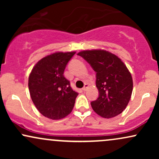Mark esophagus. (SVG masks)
Wrapping results in <instances>:
<instances>
[{"label": "esophagus", "instance_id": "obj_1", "mask_svg": "<svg viewBox=\"0 0 159 159\" xmlns=\"http://www.w3.org/2000/svg\"><path fill=\"white\" fill-rule=\"evenodd\" d=\"M88 86H89L88 84L86 83L85 84H84V87L83 88H82V90H83V91H86V90H87V87H88Z\"/></svg>", "mask_w": 159, "mask_h": 159}]
</instances>
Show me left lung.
I'll return each mask as SVG.
<instances>
[{"label": "left lung", "instance_id": "left-lung-1", "mask_svg": "<svg viewBox=\"0 0 159 159\" xmlns=\"http://www.w3.org/2000/svg\"><path fill=\"white\" fill-rule=\"evenodd\" d=\"M82 57L96 72L98 97L91 106L103 118H112L125 110L133 90L132 75L121 60L105 50L83 51Z\"/></svg>", "mask_w": 159, "mask_h": 159}]
</instances>
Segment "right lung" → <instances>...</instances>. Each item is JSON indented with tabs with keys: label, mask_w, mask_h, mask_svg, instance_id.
<instances>
[{
	"label": "right lung",
	"mask_w": 159,
	"mask_h": 159,
	"mask_svg": "<svg viewBox=\"0 0 159 159\" xmlns=\"http://www.w3.org/2000/svg\"><path fill=\"white\" fill-rule=\"evenodd\" d=\"M75 54L56 52L45 57L34 66L29 75L30 97L45 117L61 120L73 109L78 93L72 90L63 72Z\"/></svg>",
	"instance_id": "right-lung-1"
}]
</instances>
